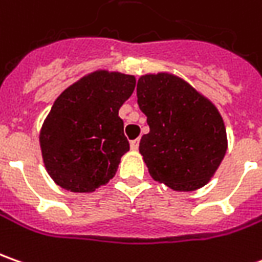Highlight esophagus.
Masks as SVG:
<instances>
[{
	"label": "esophagus",
	"mask_w": 262,
	"mask_h": 262,
	"mask_svg": "<svg viewBox=\"0 0 262 262\" xmlns=\"http://www.w3.org/2000/svg\"><path fill=\"white\" fill-rule=\"evenodd\" d=\"M130 148L133 149V150H138V148H139V139L132 140V142H130Z\"/></svg>",
	"instance_id": "obj_1"
}]
</instances>
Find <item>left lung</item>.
Here are the masks:
<instances>
[{"label":"left lung","mask_w":262,"mask_h":262,"mask_svg":"<svg viewBox=\"0 0 262 262\" xmlns=\"http://www.w3.org/2000/svg\"><path fill=\"white\" fill-rule=\"evenodd\" d=\"M136 94L149 124L139 152L150 177L177 191L203 187L228 148L217 108L184 79L171 74L140 77Z\"/></svg>","instance_id":"8db88e82"}]
</instances>
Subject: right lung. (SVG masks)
I'll use <instances>...</instances> for the list:
<instances>
[{
    "mask_svg": "<svg viewBox=\"0 0 262 262\" xmlns=\"http://www.w3.org/2000/svg\"><path fill=\"white\" fill-rule=\"evenodd\" d=\"M135 85L133 75L97 71L56 98L40 130L43 162L56 184L91 193L113 178L130 148L119 108Z\"/></svg>",
    "mask_w": 262,
    "mask_h": 262,
    "instance_id": "add662e5",
    "label": "right lung"
}]
</instances>
